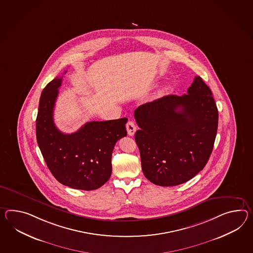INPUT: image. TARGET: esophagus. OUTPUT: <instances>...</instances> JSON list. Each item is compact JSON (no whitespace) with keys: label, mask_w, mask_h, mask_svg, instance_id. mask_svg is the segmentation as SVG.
Segmentation results:
<instances>
[{"label":"esophagus","mask_w":253,"mask_h":253,"mask_svg":"<svg viewBox=\"0 0 253 253\" xmlns=\"http://www.w3.org/2000/svg\"><path fill=\"white\" fill-rule=\"evenodd\" d=\"M126 129H127V132L129 136L134 135L136 131L135 124L132 121H129L126 124Z\"/></svg>","instance_id":"34e87169"}]
</instances>
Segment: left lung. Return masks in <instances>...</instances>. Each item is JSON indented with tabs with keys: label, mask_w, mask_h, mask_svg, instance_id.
<instances>
[{
	"label": "left lung",
	"mask_w": 253,
	"mask_h": 253,
	"mask_svg": "<svg viewBox=\"0 0 253 253\" xmlns=\"http://www.w3.org/2000/svg\"><path fill=\"white\" fill-rule=\"evenodd\" d=\"M135 142L142 172L154 185H181L207 165L216 139L218 111L212 92L196 77L187 94L139 106Z\"/></svg>",
	"instance_id": "8db88e82"
}]
</instances>
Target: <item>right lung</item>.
<instances>
[{
	"label": "right lung",
	"instance_id": "1",
	"mask_svg": "<svg viewBox=\"0 0 253 253\" xmlns=\"http://www.w3.org/2000/svg\"><path fill=\"white\" fill-rule=\"evenodd\" d=\"M66 73V72H65ZM62 77L43 88L37 117V140L54 177L74 189L94 190L110 179L115 143L127 135V118L84 124L74 133H63L54 124L53 113Z\"/></svg>",
	"mask_w": 253,
	"mask_h": 253
}]
</instances>
